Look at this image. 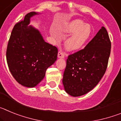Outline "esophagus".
<instances>
[{"instance_id": "esophagus-1", "label": "esophagus", "mask_w": 121, "mask_h": 121, "mask_svg": "<svg viewBox=\"0 0 121 121\" xmlns=\"http://www.w3.org/2000/svg\"><path fill=\"white\" fill-rule=\"evenodd\" d=\"M57 57L59 58H64L65 57V54L63 53L62 51H60L58 52V54H57Z\"/></svg>"}]
</instances>
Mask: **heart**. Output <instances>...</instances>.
Listing matches in <instances>:
<instances>
[{"mask_svg": "<svg viewBox=\"0 0 121 121\" xmlns=\"http://www.w3.org/2000/svg\"><path fill=\"white\" fill-rule=\"evenodd\" d=\"M60 30L66 35H72L65 42V47L68 51H78L82 48L92 33L90 25L79 19L66 23Z\"/></svg>", "mask_w": 121, "mask_h": 121, "instance_id": "1", "label": "heart"}]
</instances>
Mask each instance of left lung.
<instances>
[{
    "instance_id": "1",
    "label": "left lung",
    "mask_w": 121,
    "mask_h": 121,
    "mask_svg": "<svg viewBox=\"0 0 121 121\" xmlns=\"http://www.w3.org/2000/svg\"><path fill=\"white\" fill-rule=\"evenodd\" d=\"M111 42L104 26L83 50L68 56L62 83L73 97L90 91L99 83L107 67Z\"/></svg>"
}]
</instances>
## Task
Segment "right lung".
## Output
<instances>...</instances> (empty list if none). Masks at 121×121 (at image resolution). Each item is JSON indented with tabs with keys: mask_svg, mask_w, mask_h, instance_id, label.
<instances>
[{
	"mask_svg": "<svg viewBox=\"0 0 121 121\" xmlns=\"http://www.w3.org/2000/svg\"><path fill=\"white\" fill-rule=\"evenodd\" d=\"M39 14L31 12L13 29L6 49V61L16 81L28 88L41 82L46 70L57 60V48L46 42L37 29L30 25Z\"/></svg>",
	"mask_w": 121,
	"mask_h": 121,
	"instance_id": "1",
	"label": "right lung"
}]
</instances>
